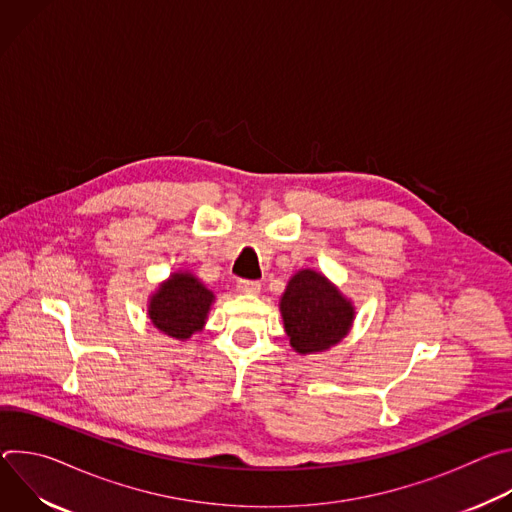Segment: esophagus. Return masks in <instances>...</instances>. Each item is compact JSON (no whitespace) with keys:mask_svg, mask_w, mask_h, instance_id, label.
<instances>
[{"mask_svg":"<svg viewBox=\"0 0 512 512\" xmlns=\"http://www.w3.org/2000/svg\"><path fill=\"white\" fill-rule=\"evenodd\" d=\"M237 289L241 291V294H259L261 283L255 279H239Z\"/></svg>","mask_w":512,"mask_h":512,"instance_id":"34e87169","label":"esophagus"}]
</instances>
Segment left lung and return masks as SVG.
<instances>
[{
	"label": "left lung",
	"mask_w": 512,
	"mask_h": 512,
	"mask_svg": "<svg viewBox=\"0 0 512 512\" xmlns=\"http://www.w3.org/2000/svg\"><path fill=\"white\" fill-rule=\"evenodd\" d=\"M281 316L289 344L308 354L340 342L352 324L354 310L324 275L304 269L285 287Z\"/></svg>",
	"instance_id": "obj_1"
}]
</instances>
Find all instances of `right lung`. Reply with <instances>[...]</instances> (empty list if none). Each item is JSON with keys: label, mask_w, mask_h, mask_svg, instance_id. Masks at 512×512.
<instances>
[{"label": "right lung", "mask_w": 512, "mask_h": 512, "mask_svg": "<svg viewBox=\"0 0 512 512\" xmlns=\"http://www.w3.org/2000/svg\"><path fill=\"white\" fill-rule=\"evenodd\" d=\"M214 296L190 273H174L150 302V318L172 338H190L206 320Z\"/></svg>", "instance_id": "add662e5"}]
</instances>
